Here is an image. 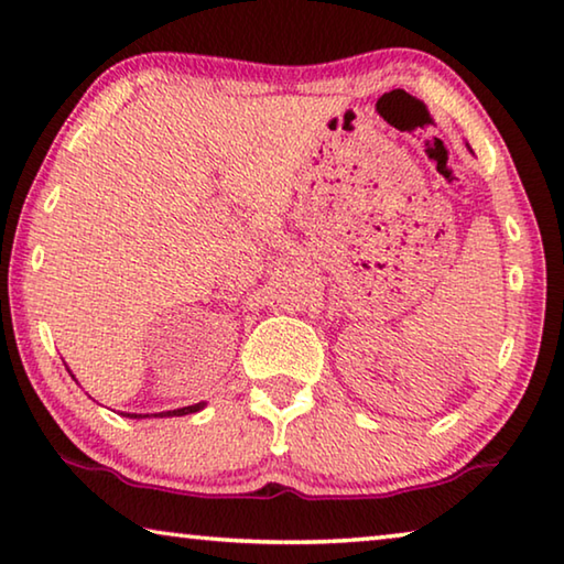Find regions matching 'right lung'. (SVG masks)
Wrapping results in <instances>:
<instances>
[{"instance_id":"obj_1","label":"right lung","mask_w":564,"mask_h":564,"mask_svg":"<svg viewBox=\"0 0 564 564\" xmlns=\"http://www.w3.org/2000/svg\"><path fill=\"white\" fill-rule=\"evenodd\" d=\"M197 410H202V404H192V408H182V410L162 412L160 417H182V414H189V412H197ZM124 417H142V414H124Z\"/></svg>"}]
</instances>
